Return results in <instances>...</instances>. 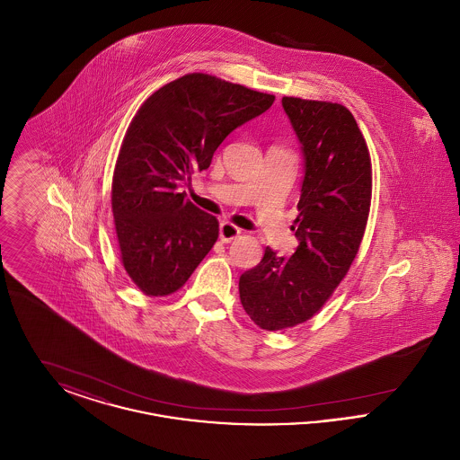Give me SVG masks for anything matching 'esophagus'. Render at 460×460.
<instances>
[{"mask_svg": "<svg viewBox=\"0 0 460 460\" xmlns=\"http://www.w3.org/2000/svg\"><path fill=\"white\" fill-rule=\"evenodd\" d=\"M241 234L240 227H236L234 224L231 222H222L219 227L220 240L224 243H229V241L236 240Z\"/></svg>", "mask_w": 460, "mask_h": 460, "instance_id": "obj_1", "label": "esophagus"}]
</instances>
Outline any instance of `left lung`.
<instances>
[{
  "label": "left lung",
  "instance_id": "1",
  "mask_svg": "<svg viewBox=\"0 0 460 460\" xmlns=\"http://www.w3.org/2000/svg\"><path fill=\"white\" fill-rule=\"evenodd\" d=\"M283 109L305 160L296 205V252L262 261L240 278V300L265 331H281L314 317L347 276L369 217V148L350 110L340 103L285 96Z\"/></svg>",
  "mask_w": 460,
  "mask_h": 460
}]
</instances>
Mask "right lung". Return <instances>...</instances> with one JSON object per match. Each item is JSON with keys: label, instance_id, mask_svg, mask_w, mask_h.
<instances>
[{"label": "right lung", "instance_id": "1", "mask_svg": "<svg viewBox=\"0 0 460 460\" xmlns=\"http://www.w3.org/2000/svg\"><path fill=\"white\" fill-rule=\"evenodd\" d=\"M272 103L274 94L195 72L137 110L117 156L111 210L120 261L145 295L184 286L219 238V220L177 193L179 184L208 169L227 134Z\"/></svg>", "mask_w": 460, "mask_h": 460}]
</instances>
